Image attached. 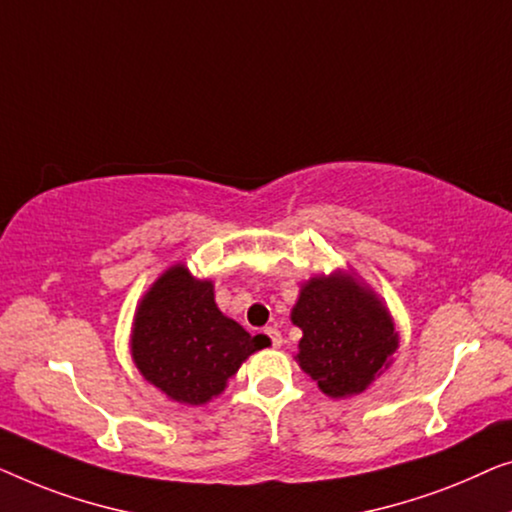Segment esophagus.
Listing matches in <instances>:
<instances>
[{"label": "esophagus", "instance_id": "34e87169", "mask_svg": "<svg viewBox=\"0 0 512 512\" xmlns=\"http://www.w3.org/2000/svg\"><path fill=\"white\" fill-rule=\"evenodd\" d=\"M264 334L269 336V341H271L273 348H278V345L283 343V336H280V331H278L276 327H266V329H264Z\"/></svg>", "mask_w": 512, "mask_h": 512}]
</instances>
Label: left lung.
Here are the masks:
<instances>
[{"instance_id": "1", "label": "left lung", "mask_w": 512, "mask_h": 512, "mask_svg": "<svg viewBox=\"0 0 512 512\" xmlns=\"http://www.w3.org/2000/svg\"><path fill=\"white\" fill-rule=\"evenodd\" d=\"M292 322L304 331L299 366L329 397L366 390L399 345L385 306L345 276H322L304 285Z\"/></svg>"}]
</instances>
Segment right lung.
I'll return each mask as SVG.
<instances>
[{
    "mask_svg": "<svg viewBox=\"0 0 512 512\" xmlns=\"http://www.w3.org/2000/svg\"><path fill=\"white\" fill-rule=\"evenodd\" d=\"M264 348L225 318L213 285L174 266L143 297L132 331L134 362L155 387L181 403H206L225 390L250 352Z\"/></svg>",
    "mask_w": 512,
    "mask_h": 512,
    "instance_id": "1",
    "label": "right lung"
}]
</instances>
